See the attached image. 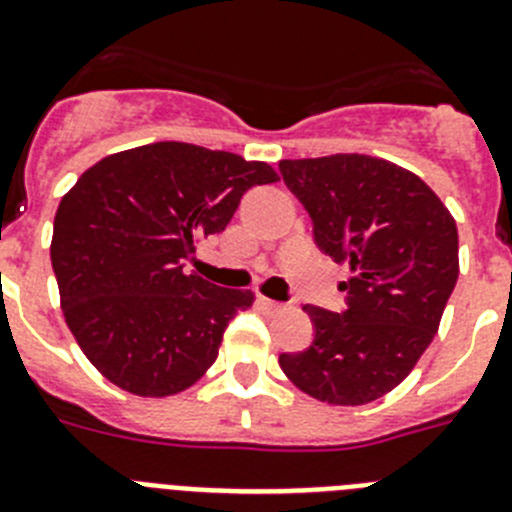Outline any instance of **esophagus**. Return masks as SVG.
<instances>
[{"instance_id": "esophagus-1", "label": "esophagus", "mask_w": 512, "mask_h": 512, "mask_svg": "<svg viewBox=\"0 0 512 512\" xmlns=\"http://www.w3.org/2000/svg\"><path fill=\"white\" fill-rule=\"evenodd\" d=\"M256 302H259V305L264 307V310H269V312H279L284 307V305H279V302L269 300V297H264V295H259V300H256Z\"/></svg>"}]
</instances>
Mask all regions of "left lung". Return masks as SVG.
<instances>
[{"label": "left lung", "instance_id": "1", "mask_svg": "<svg viewBox=\"0 0 512 512\" xmlns=\"http://www.w3.org/2000/svg\"><path fill=\"white\" fill-rule=\"evenodd\" d=\"M312 220L315 243L351 277L346 310L305 305L315 338L279 356L289 382L328 405L395 390L431 346L459 279V233L413 171L361 153L279 161Z\"/></svg>", "mask_w": 512, "mask_h": 512}]
</instances>
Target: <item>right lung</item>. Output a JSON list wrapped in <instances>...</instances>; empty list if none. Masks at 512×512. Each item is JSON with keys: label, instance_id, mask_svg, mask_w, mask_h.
I'll return each mask as SVG.
<instances>
[{"label": "right lung", "instance_id": "add662e5", "mask_svg": "<svg viewBox=\"0 0 512 512\" xmlns=\"http://www.w3.org/2000/svg\"><path fill=\"white\" fill-rule=\"evenodd\" d=\"M271 182L264 161L164 140L102 158L63 194L51 241L61 310L104 379L169 397L215 364L253 292L215 287L187 261L248 189Z\"/></svg>", "mask_w": 512, "mask_h": 512}]
</instances>
